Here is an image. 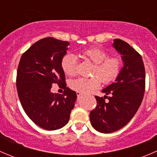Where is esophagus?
Segmentation results:
<instances>
[{
	"mask_svg": "<svg viewBox=\"0 0 157 157\" xmlns=\"http://www.w3.org/2000/svg\"><path fill=\"white\" fill-rule=\"evenodd\" d=\"M77 96H78V97H80V96H82V94L80 93H79V92H77Z\"/></svg>",
	"mask_w": 157,
	"mask_h": 157,
	"instance_id": "34e87169",
	"label": "esophagus"
}]
</instances>
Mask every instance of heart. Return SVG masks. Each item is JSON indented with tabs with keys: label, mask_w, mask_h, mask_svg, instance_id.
Wrapping results in <instances>:
<instances>
[{
	"label": "heart",
	"mask_w": 157,
	"mask_h": 157,
	"mask_svg": "<svg viewBox=\"0 0 157 157\" xmlns=\"http://www.w3.org/2000/svg\"><path fill=\"white\" fill-rule=\"evenodd\" d=\"M82 56L94 64V67L92 70L93 77H80L70 83L72 90L80 93L87 94L91 93L99 87L101 81L105 84L110 83L116 79L121 71V61L120 58L116 57L109 58L108 54L99 48L86 49L82 53ZM61 67L67 75L71 77L75 75L77 71V56L71 53L64 55L61 60Z\"/></svg>",
	"instance_id": "heart-1"
}]
</instances>
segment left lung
<instances>
[{
    "label": "left lung",
    "instance_id": "obj_1",
    "mask_svg": "<svg viewBox=\"0 0 157 157\" xmlns=\"http://www.w3.org/2000/svg\"><path fill=\"white\" fill-rule=\"evenodd\" d=\"M112 47L121 55L123 67L115 82L102 90L110 95L109 102L105 97L95 96L97 106L90 115L93 127L105 134L115 132L131 121L141 104L145 90V69L140 54L121 39H114Z\"/></svg>",
    "mask_w": 157,
    "mask_h": 157
}]
</instances>
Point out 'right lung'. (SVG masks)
Instances as JSON below:
<instances>
[{"label":"right lung","instance_id":"obj_1","mask_svg":"<svg viewBox=\"0 0 157 157\" xmlns=\"http://www.w3.org/2000/svg\"><path fill=\"white\" fill-rule=\"evenodd\" d=\"M69 45L52 37L40 39L23 54L17 69V89L22 106L35 124L48 131L67 124L77 99L76 92L67 87L61 67ZM54 83L63 86V94L50 92Z\"/></svg>","mask_w":157,"mask_h":157}]
</instances>
